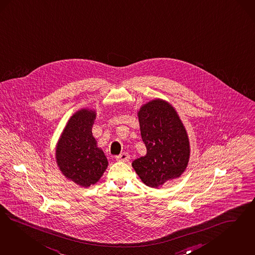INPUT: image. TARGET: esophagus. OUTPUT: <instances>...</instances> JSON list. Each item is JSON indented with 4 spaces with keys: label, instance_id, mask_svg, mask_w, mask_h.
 <instances>
[{
    "label": "esophagus",
    "instance_id": "1",
    "mask_svg": "<svg viewBox=\"0 0 255 255\" xmlns=\"http://www.w3.org/2000/svg\"><path fill=\"white\" fill-rule=\"evenodd\" d=\"M116 160H119V161H128L129 160V155H128V153L124 152V153H121L120 155L116 156Z\"/></svg>",
    "mask_w": 255,
    "mask_h": 255
}]
</instances>
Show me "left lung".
I'll return each instance as SVG.
<instances>
[{
    "label": "left lung",
    "instance_id": "obj_1",
    "mask_svg": "<svg viewBox=\"0 0 255 255\" xmlns=\"http://www.w3.org/2000/svg\"><path fill=\"white\" fill-rule=\"evenodd\" d=\"M138 118L146 154L133 160L132 167L145 185L159 188L186 169L188 135L176 110L162 99L142 105Z\"/></svg>",
    "mask_w": 255,
    "mask_h": 255
}]
</instances>
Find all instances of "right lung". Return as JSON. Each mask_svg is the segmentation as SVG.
Masks as SVG:
<instances>
[{
  "label": "right lung",
  "mask_w": 255,
  "mask_h": 255,
  "mask_svg": "<svg viewBox=\"0 0 255 255\" xmlns=\"http://www.w3.org/2000/svg\"><path fill=\"white\" fill-rule=\"evenodd\" d=\"M96 113L82 109L68 121L57 141V166L66 179L82 187L95 184L108 167L104 152L97 147L92 128Z\"/></svg>",
  "instance_id": "obj_1"
}]
</instances>
